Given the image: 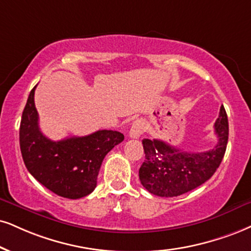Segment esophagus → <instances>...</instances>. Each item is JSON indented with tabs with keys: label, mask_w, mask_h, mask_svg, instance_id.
Wrapping results in <instances>:
<instances>
[{
	"label": "esophagus",
	"mask_w": 251,
	"mask_h": 251,
	"mask_svg": "<svg viewBox=\"0 0 251 251\" xmlns=\"http://www.w3.org/2000/svg\"><path fill=\"white\" fill-rule=\"evenodd\" d=\"M144 132V122L142 120H136L132 123L130 131H129V136L131 138H138Z\"/></svg>",
	"instance_id": "esophagus-1"
}]
</instances>
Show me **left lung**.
Wrapping results in <instances>:
<instances>
[{"mask_svg": "<svg viewBox=\"0 0 251 251\" xmlns=\"http://www.w3.org/2000/svg\"><path fill=\"white\" fill-rule=\"evenodd\" d=\"M218 143L203 152H188L160 140L144 138L145 160L140 180L145 190L158 197L172 198L187 193L208 180L220 166L228 143V117L221 106L214 125Z\"/></svg>", "mask_w": 251, "mask_h": 251, "instance_id": "8db88e82", "label": "left lung"}]
</instances>
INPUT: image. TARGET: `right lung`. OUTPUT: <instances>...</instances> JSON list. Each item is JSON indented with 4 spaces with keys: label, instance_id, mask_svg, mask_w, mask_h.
Listing matches in <instances>:
<instances>
[{
    "label": "right lung",
    "instance_id": "1",
    "mask_svg": "<svg viewBox=\"0 0 251 251\" xmlns=\"http://www.w3.org/2000/svg\"><path fill=\"white\" fill-rule=\"evenodd\" d=\"M35 89L36 86L30 92L20 126L21 152L27 171L57 196L67 199L88 196L97 187L103 158L125 136L99 130L82 137L51 141L39 129Z\"/></svg>",
    "mask_w": 251,
    "mask_h": 251
}]
</instances>
